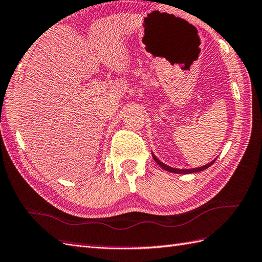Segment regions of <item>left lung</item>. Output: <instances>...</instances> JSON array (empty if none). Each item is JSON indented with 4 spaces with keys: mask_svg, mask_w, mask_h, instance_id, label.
Listing matches in <instances>:
<instances>
[{
    "mask_svg": "<svg viewBox=\"0 0 262 262\" xmlns=\"http://www.w3.org/2000/svg\"><path fill=\"white\" fill-rule=\"evenodd\" d=\"M151 155H153V159H154V161H155L157 164H159V165H160L162 168H164V169H165V171H167V172L176 173V174H190V173L202 172V171H204V169L209 168V167L212 165V164H213V163L215 162V160H213L212 162H210V163L206 164V165L200 166V167H196V168H183V169H180V168H174V167H171V166L166 165V164H164L163 162H161L159 159H157V157H156L153 153H151Z\"/></svg>",
    "mask_w": 262,
    "mask_h": 262,
    "instance_id": "1",
    "label": "left lung"
}]
</instances>
